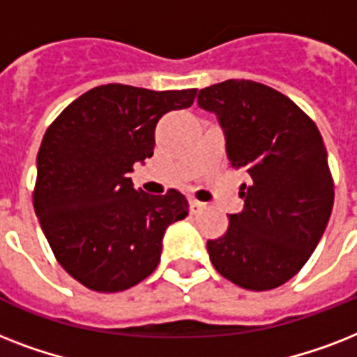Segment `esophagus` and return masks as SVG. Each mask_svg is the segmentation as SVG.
Returning <instances> with one entry per match:
<instances>
[{
	"mask_svg": "<svg viewBox=\"0 0 357 357\" xmlns=\"http://www.w3.org/2000/svg\"><path fill=\"white\" fill-rule=\"evenodd\" d=\"M202 209H206V204H202L198 200H190V213L196 215V213H200Z\"/></svg>",
	"mask_w": 357,
	"mask_h": 357,
	"instance_id": "34e87169",
	"label": "esophagus"
}]
</instances>
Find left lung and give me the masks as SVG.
<instances>
[{"instance_id": "8db88e82", "label": "left lung", "mask_w": 357, "mask_h": 357, "mask_svg": "<svg viewBox=\"0 0 357 357\" xmlns=\"http://www.w3.org/2000/svg\"><path fill=\"white\" fill-rule=\"evenodd\" d=\"M217 116L229 165L248 174L241 213L222 237L207 241L218 274L250 291L289 282L310 259L328 226L333 181L317 126L282 92L228 79L198 92Z\"/></svg>"}]
</instances>
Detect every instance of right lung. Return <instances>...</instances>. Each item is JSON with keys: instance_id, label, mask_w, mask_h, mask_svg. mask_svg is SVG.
Returning a JSON list of instances; mask_svg holds the SVG:
<instances>
[{"instance_id": "obj_1", "label": "right lung", "mask_w": 357, "mask_h": 357, "mask_svg": "<svg viewBox=\"0 0 357 357\" xmlns=\"http://www.w3.org/2000/svg\"><path fill=\"white\" fill-rule=\"evenodd\" d=\"M196 89L102 85L47 128L36 155L33 206L64 271L98 293H119L159 265L162 237L189 215L179 190L146 195L129 174L153 155L162 114L192 105Z\"/></svg>"}]
</instances>
